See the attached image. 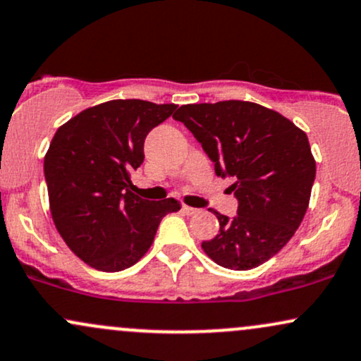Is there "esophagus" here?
Returning a JSON list of instances; mask_svg holds the SVG:
<instances>
[{
  "label": "esophagus",
  "instance_id": "34e87169",
  "mask_svg": "<svg viewBox=\"0 0 361 361\" xmlns=\"http://www.w3.org/2000/svg\"><path fill=\"white\" fill-rule=\"evenodd\" d=\"M182 212H184L185 214H196L200 209L192 208V206H188V204H182Z\"/></svg>",
  "mask_w": 361,
  "mask_h": 361
}]
</instances>
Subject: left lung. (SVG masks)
Listing matches in <instances>:
<instances>
[{"mask_svg": "<svg viewBox=\"0 0 361 361\" xmlns=\"http://www.w3.org/2000/svg\"><path fill=\"white\" fill-rule=\"evenodd\" d=\"M184 124L237 200V214L213 212L220 232L201 244L216 264L245 271L283 249L300 226L315 180L309 137L291 121L254 102L182 105Z\"/></svg>", "mask_w": 361, "mask_h": 361, "instance_id": "obj_1", "label": "left lung"}]
</instances>
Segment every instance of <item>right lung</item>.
Returning a JSON list of instances; mask_svg holds the SVG:
<instances>
[{
    "label": "right lung",
    "instance_id": "obj_1",
    "mask_svg": "<svg viewBox=\"0 0 361 361\" xmlns=\"http://www.w3.org/2000/svg\"><path fill=\"white\" fill-rule=\"evenodd\" d=\"M176 104L111 100L61 126L44 159L52 220L68 247L92 268L114 273L136 264L161 218L180 209L173 197L135 196L129 173L145 160V140Z\"/></svg>",
    "mask_w": 361,
    "mask_h": 361
}]
</instances>
